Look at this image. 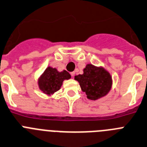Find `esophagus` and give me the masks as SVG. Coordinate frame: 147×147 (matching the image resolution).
I'll use <instances>...</instances> for the list:
<instances>
[{
    "instance_id": "1",
    "label": "esophagus",
    "mask_w": 147,
    "mask_h": 147,
    "mask_svg": "<svg viewBox=\"0 0 147 147\" xmlns=\"http://www.w3.org/2000/svg\"><path fill=\"white\" fill-rule=\"evenodd\" d=\"M70 74H71V75H72V77L74 78V76H75V72H72Z\"/></svg>"
}]
</instances>
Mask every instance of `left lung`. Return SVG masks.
<instances>
[{
    "label": "left lung",
    "mask_w": 147,
    "mask_h": 147,
    "mask_svg": "<svg viewBox=\"0 0 147 147\" xmlns=\"http://www.w3.org/2000/svg\"><path fill=\"white\" fill-rule=\"evenodd\" d=\"M88 99L96 100L106 96L112 89V78L110 73L103 66L88 63L82 75L75 76Z\"/></svg>",
    "instance_id": "left-lung-1"
}]
</instances>
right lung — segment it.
<instances>
[{
    "label": "right lung",
    "instance_id": "right-lung-1",
    "mask_svg": "<svg viewBox=\"0 0 147 147\" xmlns=\"http://www.w3.org/2000/svg\"><path fill=\"white\" fill-rule=\"evenodd\" d=\"M71 78V75L66 70L59 72L56 68L48 66L38 78V87L45 95L50 96L61 89L63 81Z\"/></svg>",
    "mask_w": 147,
    "mask_h": 147
}]
</instances>
